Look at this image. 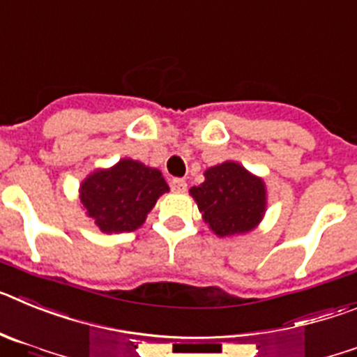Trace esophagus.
Returning a JSON list of instances; mask_svg holds the SVG:
<instances>
[{"instance_id":"1","label":"esophagus","mask_w":357,"mask_h":357,"mask_svg":"<svg viewBox=\"0 0 357 357\" xmlns=\"http://www.w3.org/2000/svg\"><path fill=\"white\" fill-rule=\"evenodd\" d=\"M169 185H172L173 193H184L185 189H188V184H185L184 178H172Z\"/></svg>"}]
</instances>
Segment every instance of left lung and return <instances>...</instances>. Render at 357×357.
<instances>
[{"label": "left lung", "mask_w": 357, "mask_h": 357, "mask_svg": "<svg viewBox=\"0 0 357 357\" xmlns=\"http://www.w3.org/2000/svg\"><path fill=\"white\" fill-rule=\"evenodd\" d=\"M206 181L189 189L204 222L220 238L245 234L266 211V185L241 164L227 160L207 169Z\"/></svg>", "instance_id": "left-lung-1"}]
</instances>
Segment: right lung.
<instances>
[{
    "instance_id": "add662e5",
    "label": "right lung",
    "mask_w": 357,
    "mask_h": 357,
    "mask_svg": "<svg viewBox=\"0 0 357 357\" xmlns=\"http://www.w3.org/2000/svg\"><path fill=\"white\" fill-rule=\"evenodd\" d=\"M169 191L162 173L139 160L121 159L109 169H96L80 184L85 214L105 234L139 229L160 195Z\"/></svg>"
}]
</instances>
